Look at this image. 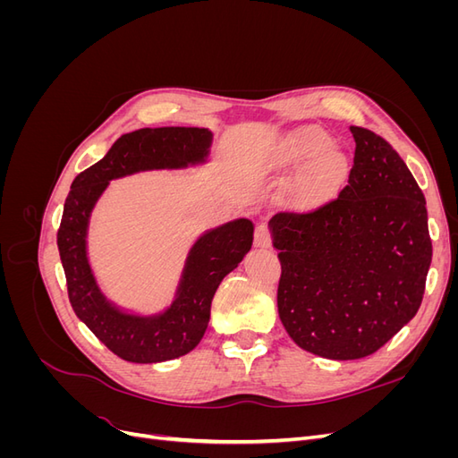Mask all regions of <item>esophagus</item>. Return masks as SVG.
Instances as JSON below:
<instances>
[{
    "mask_svg": "<svg viewBox=\"0 0 458 458\" xmlns=\"http://www.w3.org/2000/svg\"><path fill=\"white\" fill-rule=\"evenodd\" d=\"M254 246L256 248H269L271 246V231L266 225H258L256 227Z\"/></svg>",
    "mask_w": 458,
    "mask_h": 458,
    "instance_id": "1",
    "label": "esophagus"
}]
</instances>
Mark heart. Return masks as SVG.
I'll return each mask as SVG.
<instances>
[{
  "instance_id": "1",
  "label": "heart",
  "mask_w": 458,
  "mask_h": 458,
  "mask_svg": "<svg viewBox=\"0 0 458 458\" xmlns=\"http://www.w3.org/2000/svg\"><path fill=\"white\" fill-rule=\"evenodd\" d=\"M332 147V137L317 128H300L284 140L276 168L288 177L300 174L293 189V202L298 210L317 212L338 197L350 164Z\"/></svg>"
}]
</instances>
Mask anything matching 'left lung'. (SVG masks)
<instances>
[{"mask_svg": "<svg viewBox=\"0 0 458 458\" xmlns=\"http://www.w3.org/2000/svg\"><path fill=\"white\" fill-rule=\"evenodd\" d=\"M353 168L336 200L269 219L281 281V323L301 350L352 361L417 315L432 263L426 200L380 135L350 128Z\"/></svg>", "mask_w": 458, "mask_h": 458, "instance_id": "obj_1", "label": "left lung"}]
</instances>
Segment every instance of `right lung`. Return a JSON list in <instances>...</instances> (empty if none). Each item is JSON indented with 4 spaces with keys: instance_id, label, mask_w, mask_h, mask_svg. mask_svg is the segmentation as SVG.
<instances>
[{
    "instance_id": "right-lung-1",
    "label": "right lung",
    "mask_w": 458,
    "mask_h": 458,
    "mask_svg": "<svg viewBox=\"0 0 458 458\" xmlns=\"http://www.w3.org/2000/svg\"><path fill=\"white\" fill-rule=\"evenodd\" d=\"M212 141L214 133L206 128H143L126 133L74 179L68 192L57 233L68 298L80 321L123 361H172L197 348L219 283L250 252L254 224L239 217L204 231L185 258L174 300L162 311L140 313L108 300L97 283L88 254L91 214L110 182L141 172L202 165L210 158Z\"/></svg>"
}]
</instances>
